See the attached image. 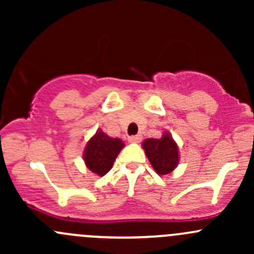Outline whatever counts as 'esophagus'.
<instances>
[{
  "label": "esophagus",
  "instance_id": "1",
  "mask_svg": "<svg viewBox=\"0 0 254 254\" xmlns=\"http://www.w3.org/2000/svg\"><path fill=\"white\" fill-rule=\"evenodd\" d=\"M129 142H140L141 141V135H131L127 137Z\"/></svg>",
  "mask_w": 254,
  "mask_h": 254
}]
</instances>
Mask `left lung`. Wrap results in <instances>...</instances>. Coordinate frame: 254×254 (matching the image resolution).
I'll list each match as a JSON object with an SVG mask.
<instances>
[{
    "instance_id": "left-lung-1",
    "label": "left lung",
    "mask_w": 254,
    "mask_h": 254,
    "mask_svg": "<svg viewBox=\"0 0 254 254\" xmlns=\"http://www.w3.org/2000/svg\"><path fill=\"white\" fill-rule=\"evenodd\" d=\"M142 147L158 175H167L178 165V147L170 134H163L161 139H146Z\"/></svg>"
}]
</instances>
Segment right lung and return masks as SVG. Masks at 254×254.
Returning a JSON list of instances; mask_svg holds the SVG:
<instances>
[{
  "label": "right lung",
  "mask_w": 254,
  "mask_h": 254,
  "mask_svg": "<svg viewBox=\"0 0 254 254\" xmlns=\"http://www.w3.org/2000/svg\"><path fill=\"white\" fill-rule=\"evenodd\" d=\"M123 147L124 142L122 140L113 139L98 130L96 135L87 142L84 148L83 156L86 166L96 175H107Z\"/></svg>",
  "instance_id": "obj_1"
}]
</instances>
